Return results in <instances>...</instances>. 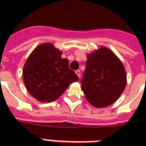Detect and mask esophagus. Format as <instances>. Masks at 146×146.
Wrapping results in <instances>:
<instances>
[{
	"instance_id": "1",
	"label": "esophagus",
	"mask_w": 146,
	"mask_h": 146,
	"mask_svg": "<svg viewBox=\"0 0 146 146\" xmlns=\"http://www.w3.org/2000/svg\"><path fill=\"white\" fill-rule=\"evenodd\" d=\"M76 75L78 76V77H79V78H80V76H81V73H80V71L79 70H76Z\"/></svg>"
}]
</instances>
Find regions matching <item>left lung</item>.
Listing matches in <instances>:
<instances>
[{
    "label": "left lung",
    "instance_id": "1",
    "mask_svg": "<svg viewBox=\"0 0 146 146\" xmlns=\"http://www.w3.org/2000/svg\"><path fill=\"white\" fill-rule=\"evenodd\" d=\"M127 83L125 69L116 54L106 47L88 54L81 88L95 107H106L118 99Z\"/></svg>",
    "mask_w": 146,
    "mask_h": 146
}]
</instances>
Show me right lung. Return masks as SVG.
I'll return each mask as SVG.
<instances>
[{"mask_svg":"<svg viewBox=\"0 0 146 146\" xmlns=\"http://www.w3.org/2000/svg\"><path fill=\"white\" fill-rule=\"evenodd\" d=\"M62 51L51 43L37 46L23 67V80L27 91L36 100L51 102L62 95L70 84L78 80L69 68V61L62 58Z\"/></svg>","mask_w":146,"mask_h":146,"instance_id":"add662e5","label":"right lung"}]
</instances>
